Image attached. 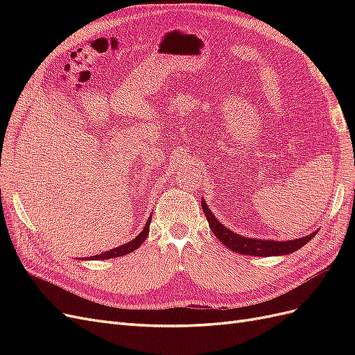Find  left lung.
I'll return each instance as SVG.
<instances>
[{
  "label": "left lung",
  "instance_id": "left-lung-1",
  "mask_svg": "<svg viewBox=\"0 0 355 355\" xmlns=\"http://www.w3.org/2000/svg\"><path fill=\"white\" fill-rule=\"evenodd\" d=\"M201 207L204 214L209 220V227L216 235V239L220 240L228 249L234 250L235 253L249 254V256H278V254H288L299 250L300 247H304L318 231H314L313 234L306 235V237L290 240V241H272V240H256V239H245L241 235L230 231L227 227L213 216V213L209 210L207 204L201 200Z\"/></svg>",
  "mask_w": 355,
  "mask_h": 355
}]
</instances>
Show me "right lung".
Instances as JSON below:
<instances>
[{
    "instance_id": "add662e5",
    "label": "right lung",
    "mask_w": 355,
    "mask_h": 355,
    "mask_svg": "<svg viewBox=\"0 0 355 355\" xmlns=\"http://www.w3.org/2000/svg\"><path fill=\"white\" fill-rule=\"evenodd\" d=\"M149 223H151V216H149L148 222L145 223V228H144V231H142L141 234H139L136 239H133L130 243L123 244V245H120V247H116V249H112V250H110V252L101 253V254H98V256H93V257H90V259H112V257H118V256H123V254L132 253V252H133V250H136L137 247L141 245V244L145 241V239L148 237V232H149Z\"/></svg>"
}]
</instances>
